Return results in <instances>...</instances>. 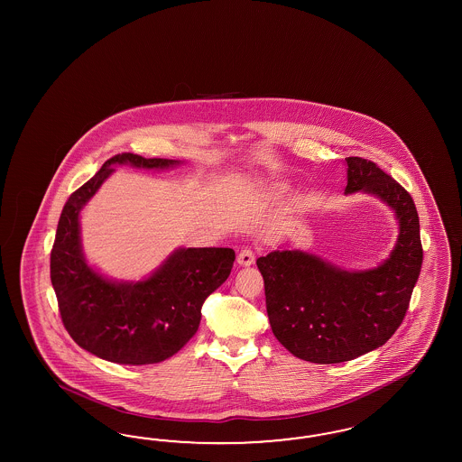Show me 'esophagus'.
Returning <instances> with one entry per match:
<instances>
[{
	"label": "esophagus",
	"mask_w": 462,
	"mask_h": 462,
	"mask_svg": "<svg viewBox=\"0 0 462 462\" xmlns=\"http://www.w3.org/2000/svg\"><path fill=\"white\" fill-rule=\"evenodd\" d=\"M254 261H255V255H254V252H252L251 249H244V251H240V254L237 255L238 266H252Z\"/></svg>",
	"instance_id": "esophagus-1"
}]
</instances>
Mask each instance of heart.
Listing matches in <instances>:
<instances>
[{"instance_id": "obj_1", "label": "heart", "mask_w": 462, "mask_h": 462, "mask_svg": "<svg viewBox=\"0 0 462 462\" xmlns=\"http://www.w3.org/2000/svg\"><path fill=\"white\" fill-rule=\"evenodd\" d=\"M274 191H276V193H284V191H286V186H276Z\"/></svg>"}]
</instances>
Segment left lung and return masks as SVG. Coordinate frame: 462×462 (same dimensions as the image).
Listing matches in <instances>:
<instances>
[{"label": "left lung", "instance_id": "8db88e82", "mask_svg": "<svg viewBox=\"0 0 462 462\" xmlns=\"http://www.w3.org/2000/svg\"><path fill=\"white\" fill-rule=\"evenodd\" d=\"M344 195L374 196L394 213L398 237L378 266L346 269L317 254L278 249L257 259L273 334L294 357L338 364L378 349L403 322L421 269L411 196L363 157H346Z\"/></svg>", "mask_w": 462, "mask_h": 462}]
</instances>
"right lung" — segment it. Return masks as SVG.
Listing matches in <instances>:
<instances>
[{"label": "right lung", "instance_id": "add662e5", "mask_svg": "<svg viewBox=\"0 0 462 462\" xmlns=\"http://www.w3.org/2000/svg\"><path fill=\"white\" fill-rule=\"evenodd\" d=\"M174 159L118 154L69 196L57 225L51 281L72 340L99 359L125 365L162 363L195 336L201 307L236 261L226 247H180L139 281L113 280L86 259L81 211L116 166L164 171Z\"/></svg>", "mask_w": 462, "mask_h": 462}]
</instances>
